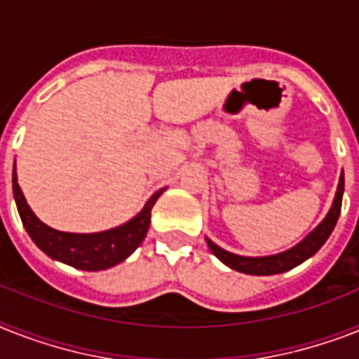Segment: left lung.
<instances>
[{
	"label": "left lung",
	"instance_id": "8db88e82",
	"mask_svg": "<svg viewBox=\"0 0 359 359\" xmlns=\"http://www.w3.org/2000/svg\"><path fill=\"white\" fill-rule=\"evenodd\" d=\"M343 189H345V177L341 173L339 184H337L336 197L332 203L330 212L326 214L325 219L311 230L310 234L306 236L301 243H297L295 247L278 252V255L271 256H240L229 250L221 249L219 245H215L214 241L206 238L210 250L214 252L217 258L225 265H229L230 269L240 271L245 275H256V276H265V275H278V273H285V271L293 269L297 265H301L308 258L316 255L317 250L325 245V241L330 238L332 230L336 226L337 219H339L341 212V201H343Z\"/></svg>",
	"mask_w": 359,
	"mask_h": 359
}]
</instances>
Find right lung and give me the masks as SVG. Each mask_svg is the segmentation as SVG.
Masks as SVG:
<instances>
[{
    "label": "right lung",
    "instance_id": "1",
    "mask_svg": "<svg viewBox=\"0 0 359 359\" xmlns=\"http://www.w3.org/2000/svg\"><path fill=\"white\" fill-rule=\"evenodd\" d=\"M164 189H158L142 208L136 217L127 221L125 225L116 229L95 232V234H74V232H60L38 219L34 212L29 208L27 201L23 197L16 177V162L13 173V194L22 223L36 243L49 258L68 264L75 269L83 271H103L118 265L125 258H129L138 245L144 241L151 223V208L156 203Z\"/></svg>",
    "mask_w": 359,
    "mask_h": 359
}]
</instances>
